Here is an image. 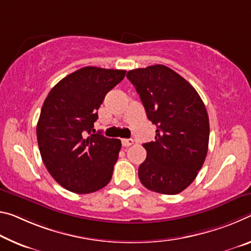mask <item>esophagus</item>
I'll list each match as a JSON object with an SVG mask.
<instances>
[{"label": "esophagus", "mask_w": 251, "mask_h": 251, "mask_svg": "<svg viewBox=\"0 0 251 251\" xmlns=\"http://www.w3.org/2000/svg\"><path fill=\"white\" fill-rule=\"evenodd\" d=\"M134 144V141L133 140H129V138H123L122 140V145L124 147H128L130 145Z\"/></svg>", "instance_id": "obj_1"}]
</instances>
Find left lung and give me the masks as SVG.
Returning <instances> with one entry per match:
<instances>
[{
  "mask_svg": "<svg viewBox=\"0 0 251 251\" xmlns=\"http://www.w3.org/2000/svg\"><path fill=\"white\" fill-rule=\"evenodd\" d=\"M126 77L140 95L147 118L157 127L155 141L143 144L142 184L157 193H180L197 177L208 153L210 126L203 101L166 66L134 69Z\"/></svg>",
  "mask_w": 251,
  "mask_h": 251,
  "instance_id": "left-lung-1",
  "label": "left lung"
}]
</instances>
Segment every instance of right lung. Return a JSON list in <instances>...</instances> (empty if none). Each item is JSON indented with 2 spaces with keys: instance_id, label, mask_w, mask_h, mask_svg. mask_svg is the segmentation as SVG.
<instances>
[{
  "instance_id": "1",
  "label": "right lung",
  "mask_w": 251,
  "mask_h": 251,
  "mask_svg": "<svg viewBox=\"0 0 251 251\" xmlns=\"http://www.w3.org/2000/svg\"><path fill=\"white\" fill-rule=\"evenodd\" d=\"M125 74L85 67L61 79L43 102L37 125L40 154L51 176L66 190L91 193L113 176L122 143L94 134V123L106 94Z\"/></svg>"
}]
</instances>
